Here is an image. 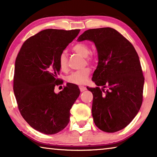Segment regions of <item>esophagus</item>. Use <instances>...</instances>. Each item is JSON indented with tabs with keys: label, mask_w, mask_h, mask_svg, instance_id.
Masks as SVG:
<instances>
[{
	"label": "esophagus",
	"mask_w": 157,
	"mask_h": 157,
	"mask_svg": "<svg viewBox=\"0 0 157 157\" xmlns=\"http://www.w3.org/2000/svg\"><path fill=\"white\" fill-rule=\"evenodd\" d=\"M86 89V88L85 86H79V90H80V91H84Z\"/></svg>",
	"instance_id": "obj_1"
}]
</instances>
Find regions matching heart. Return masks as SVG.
I'll use <instances>...</instances> for the list:
<instances>
[{"mask_svg":"<svg viewBox=\"0 0 157 157\" xmlns=\"http://www.w3.org/2000/svg\"><path fill=\"white\" fill-rule=\"evenodd\" d=\"M73 52L77 54L80 55L85 58L86 63H91L95 59L94 53L90 52V46L88 44L85 42H79L74 45L72 48ZM58 64L59 68L63 71H65L68 68V58L64 52H62L58 57ZM91 74V69L85 68L82 70L76 71L71 73L70 75L66 77V81L69 83L75 84H83L86 83L88 78Z\"/></svg>","mask_w":157,"mask_h":157,"instance_id":"b5f03b06","label":"heart"}]
</instances>
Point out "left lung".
Returning <instances> with one entry per match:
<instances>
[{"mask_svg":"<svg viewBox=\"0 0 157 157\" xmlns=\"http://www.w3.org/2000/svg\"><path fill=\"white\" fill-rule=\"evenodd\" d=\"M78 40L92 41L98 50V65L92 78L98 87H87L94 95L92 116L95 125L109 133L123 129L136 116L143 102L145 79L136 50L111 28L90 29Z\"/></svg>","mask_w":157,"mask_h":157,"instance_id":"left-lung-1","label":"left lung"}]
</instances>
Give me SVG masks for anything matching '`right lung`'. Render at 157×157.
<instances>
[{
	"instance_id": "right-lung-1",
	"label": "right lung",
	"mask_w": 157,
	"mask_h": 157,
	"mask_svg": "<svg viewBox=\"0 0 157 157\" xmlns=\"http://www.w3.org/2000/svg\"><path fill=\"white\" fill-rule=\"evenodd\" d=\"M80 30L47 29L26 40L15 61L13 89L21 116L30 125L45 134L62 131L70 121V110L80 94L78 86L62 84L58 57Z\"/></svg>"
}]
</instances>
